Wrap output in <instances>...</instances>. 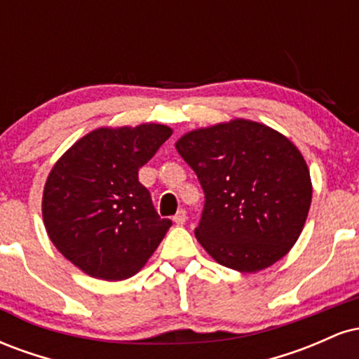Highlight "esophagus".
<instances>
[{
  "label": "esophagus",
  "mask_w": 359,
  "mask_h": 359,
  "mask_svg": "<svg viewBox=\"0 0 359 359\" xmlns=\"http://www.w3.org/2000/svg\"><path fill=\"white\" fill-rule=\"evenodd\" d=\"M185 219H187V212H185L184 209H180V211L177 212L174 217H172V221H174L177 226H182V224H185Z\"/></svg>",
  "instance_id": "34e87169"
}]
</instances>
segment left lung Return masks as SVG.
I'll use <instances>...</instances> for the list:
<instances>
[{
    "label": "left lung",
    "mask_w": 359,
    "mask_h": 359,
    "mask_svg": "<svg viewBox=\"0 0 359 359\" xmlns=\"http://www.w3.org/2000/svg\"><path fill=\"white\" fill-rule=\"evenodd\" d=\"M175 148L204 189L196 238L212 259L255 273L285 257L312 201L306 160L285 135L234 118L187 131Z\"/></svg>",
    "instance_id": "obj_1"
}]
</instances>
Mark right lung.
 Returning <instances> with one entry per match:
<instances>
[{"label":"right lung","mask_w":359,"mask_h":359,"mask_svg":"<svg viewBox=\"0 0 359 359\" xmlns=\"http://www.w3.org/2000/svg\"><path fill=\"white\" fill-rule=\"evenodd\" d=\"M172 135L156 123L101 126L53 163L43 187L48 238L86 275L118 282L137 275L172 226L160 219L138 170Z\"/></svg>","instance_id":"1"}]
</instances>
